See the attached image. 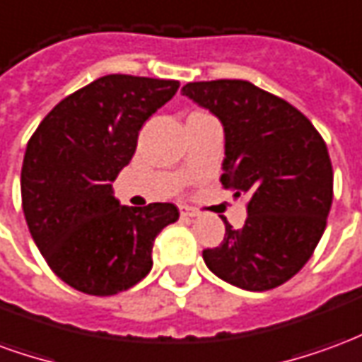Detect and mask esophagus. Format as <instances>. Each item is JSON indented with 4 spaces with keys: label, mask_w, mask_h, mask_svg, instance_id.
Returning a JSON list of instances; mask_svg holds the SVG:
<instances>
[{
    "label": "esophagus",
    "mask_w": 362,
    "mask_h": 362,
    "mask_svg": "<svg viewBox=\"0 0 362 362\" xmlns=\"http://www.w3.org/2000/svg\"><path fill=\"white\" fill-rule=\"evenodd\" d=\"M180 217H184V219H194V217H196V211L186 207V205H180Z\"/></svg>",
    "instance_id": "1"
}]
</instances>
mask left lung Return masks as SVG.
I'll use <instances>...</instances> for the list:
<instances>
[{
	"label": "left lung",
	"mask_w": 362,
	"mask_h": 362,
	"mask_svg": "<svg viewBox=\"0 0 362 362\" xmlns=\"http://www.w3.org/2000/svg\"><path fill=\"white\" fill-rule=\"evenodd\" d=\"M219 118L225 132L221 182L248 196L243 228L225 217V238L204 250L205 266L246 291H267L303 269L318 246L334 199V170L310 119L250 81L219 79L182 87Z\"/></svg>",
	"instance_id": "obj_1"
}]
</instances>
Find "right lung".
Listing matches in <instances>:
<instances>
[{
    "label": "right lung",
    "instance_id": "1",
    "mask_svg": "<svg viewBox=\"0 0 362 362\" xmlns=\"http://www.w3.org/2000/svg\"><path fill=\"white\" fill-rule=\"evenodd\" d=\"M180 87L173 79L104 75L56 104L25 151L21 196L28 230L59 279L116 295L153 267V244L174 204L119 205L112 182L134 157L139 129Z\"/></svg>",
    "mask_w": 362,
    "mask_h": 362
}]
</instances>
